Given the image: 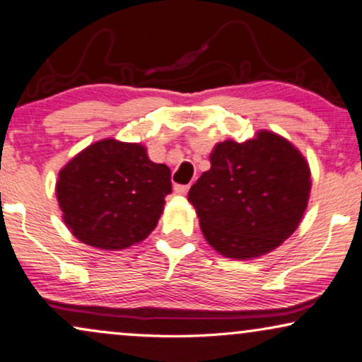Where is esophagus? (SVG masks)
Instances as JSON below:
<instances>
[{
  "label": "esophagus",
  "mask_w": 362,
  "mask_h": 362,
  "mask_svg": "<svg viewBox=\"0 0 362 362\" xmlns=\"http://www.w3.org/2000/svg\"><path fill=\"white\" fill-rule=\"evenodd\" d=\"M189 189H190L189 185H175V187H173V190H175L177 195H187Z\"/></svg>",
  "instance_id": "34e87169"
}]
</instances>
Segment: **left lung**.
I'll return each instance as SVG.
<instances>
[{"mask_svg": "<svg viewBox=\"0 0 362 362\" xmlns=\"http://www.w3.org/2000/svg\"><path fill=\"white\" fill-rule=\"evenodd\" d=\"M189 192L205 240L223 257L257 259L277 249L303 221L310 168L299 148L269 130L239 144L223 140Z\"/></svg>", "mask_w": 362, "mask_h": 362, "instance_id": "obj_1", "label": "left lung"}]
</instances>
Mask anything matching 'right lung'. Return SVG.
<instances>
[{"mask_svg":"<svg viewBox=\"0 0 362 362\" xmlns=\"http://www.w3.org/2000/svg\"><path fill=\"white\" fill-rule=\"evenodd\" d=\"M63 222L86 245L122 250L147 239L172 192L170 168L147 147L103 139L76 153L54 187Z\"/></svg>","mask_w":362,"mask_h":362,"instance_id":"right-lung-1","label":"right lung"}]
</instances>
